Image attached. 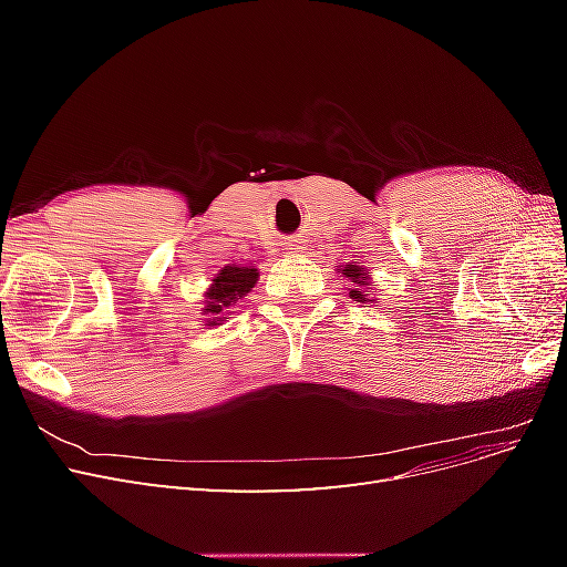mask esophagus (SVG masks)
<instances>
[{"label":"esophagus","mask_w":567,"mask_h":567,"mask_svg":"<svg viewBox=\"0 0 567 567\" xmlns=\"http://www.w3.org/2000/svg\"><path fill=\"white\" fill-rule=\"evenodd\" d=\"M288 250H290V252H293V255H300V252H305L307 248H305V244L300 241V238H293V241H290V244H288Z\"/></svg>","instance_id":"esophagus-1"}]
</instances>
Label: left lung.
Listing matches in <instances>:
<instances>
[{
    "label": "left lung",
    "instance_id": "obj_1",
    "mask_svg": "<svg viewBox=\"0 0 567 567\" xmlns=\"http://www.w3.org/2000/svg\"><path fill=\"white\" fill-rule=\"evenodd\" d=\"M338 271L348 279V290L350 298L357 302H375L371 293V269H367L362 262H346L338 265Z\"/></svg>",
    "mask_w": 567,
    "mask_h": 567
}]
</instances>
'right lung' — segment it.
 Segmentation results:
<instances>
[{
	"label": "right lung",
	"mask_w": 567,
	"mask_h": 567,
	"mask_svg": "<svg viewBox=\"0 0 567 567\" xmlns=\"http://www.w3.org/2000/svg\"><path fill=\"white\" fill-rule=\"evenodd\" d=\"M260 271L252 265H227L221 267L210 279V286L205 288V307H203V326H221L229 319L231 307L241 302L255 288Z\"/></svg>",
	"instance_id": "obj_1"
}]
</instances>
